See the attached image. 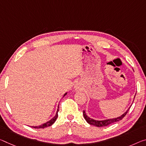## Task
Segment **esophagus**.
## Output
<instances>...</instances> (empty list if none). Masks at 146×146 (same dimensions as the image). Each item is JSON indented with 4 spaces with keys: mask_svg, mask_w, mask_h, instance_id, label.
<instances>
[{
    "mask_svg": "<svg viewBox=\"0 0 146 146\" xmlns=\"http://www.w3.org/2000/svg\"><path fill=\"white\" fill-rule=\"evenodd\" d=\"M75 88V90H76V91H78V90H80V86H78V85H76V86H75V88Z\"/></svg>",
    "mask_w": 146,
    "mask_h": 146,
    "instance_id": "obj_1",
    "label": "esophagus"
}]
</instances>
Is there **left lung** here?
<instances>
[{
    "instance_id": "obj_1",
    "label": "left lung",
    "mask_w": 146,
    "mask_h": 146,
    "mask_svg": "<svg viewBox=\"0 0 146 146\" xmlns=\"http://www.w3.org/2000/svg\"><path fill=\"white\" fill-rule=\"evenodd\" d=\"M129 108H130V107H129L128 109L126 110L125 112H124L123 114L120 115V116L117 117H114V118L106 119H103V120H96V119H92V118H91V117H90L88 115L86 114L85 110L83 111V115H84V117L86 119V121L90 125H94L96 127H106V126L109 125H110V124L115 123V122H117V121H119V120L123 119L125 117V115L127 114V113L128 112Z\"/></svg>"
}]
</instances>
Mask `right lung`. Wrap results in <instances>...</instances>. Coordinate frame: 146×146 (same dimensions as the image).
I'll list each match as a JSON object with an SVG mask.
<instances>
[{
	"instance_id": "1",
	"label": "right lung",
	"mask_w": 146,
	"mask_h": 146,
	"mask_svg": "<svg viewBox=\"0 0 146 146\" xmlns=\"http://www.w3.org/2000/svg\"><path fill=\"white\" fill-rule=\"evenodd\" d=\"M67 94H68V92H66V94H64V95L63 96V98H64V96H66ZM58 108H59V105H58V109H57V111H56V114H55L54 116L51 119L49 120V121H48L46 122V123H44L43 124H41V125H39V126H31V127H33V128H35V129H43V128H45V127L51 126L54 123L55 121H56V119L58 118V111H59Z\"/></svg>"
}]
</instances>
